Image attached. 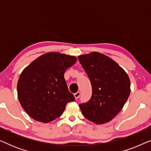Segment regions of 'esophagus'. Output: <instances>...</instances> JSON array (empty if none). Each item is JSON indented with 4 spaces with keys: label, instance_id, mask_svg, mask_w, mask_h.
<instances>
[{
    "label": "esophagus",
    "instance_id": "1",
    "mask_svg": "<svg viewBox=\"0 0 151 151\" xmlns=\"http://www.w3.org/2000/svg\"><path fill=\"white\" fill-rule=\"evenodd\" d=\"M80 96V92H77V93H74V97H75V98L76 99H78V98H79V97Z\"/></svg>",
    "mask_w": 151,
    "mask_h": 151
}]
</instances>
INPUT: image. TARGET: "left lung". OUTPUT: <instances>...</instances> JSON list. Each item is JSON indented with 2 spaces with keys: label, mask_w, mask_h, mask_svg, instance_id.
<instances>
[{
  "label": "left lung",
  "mask_w": 151,
  "mask_h": 151,
  "mask_svg": "<svg viewBox=\"0 0 151 151\" xmlns=\"http://www.w3.org/2000/svg\"><path fill=\"white\" fill-rule=\"evenodd\" d=\"M91 83L92 96L80 104L82 114L97 124L109 122L118 114L130 93L131 82L126 71L110 57L93 51L78 57Z\"/></svg>",
  "instance_id": "left-lung-1"
}]
</instances>
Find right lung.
<instances>
[{
  "label": "right lung",
  "mask_w": 151,
  "mask_h": 151,
  "mask_svg": "<svg viewBox=\"0 0 151 151\" xmlns=\"http://www.w3.org/2000/svg\"><path fill=\"white\" fill-rule=\"evenodd\" d=\"M76 61L73 55L48 52L24 68L18 81V98L32 118L50 122L63 114L68 102L75 100L64 73Z\"/></svg>",
  "instance_id": "obj_1"
}]
</instances>
